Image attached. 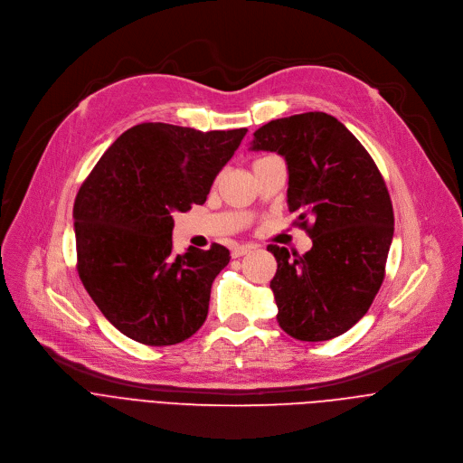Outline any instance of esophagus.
Returning <instances> with one entry per match:
<instances>
[{"label":"esophagus","instance_id":"1","mask_svg":"<svg viewBox=\"0 0 463 463\" xmlns=\"http://www.w3.org/2000/svg\"><path fill=\"white\" fill-rule=\"evenodd\" d=\"M254 247L252 245H232V249H231V254H232V258H240V256H245V254H249L250 250H252Z\"/></svg>","mask_w":463,"mask_h":463}]
</instances>
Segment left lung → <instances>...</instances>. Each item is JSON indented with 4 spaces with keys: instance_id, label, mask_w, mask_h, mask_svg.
I'll return each instance as SVG.
<instances>
[{
    "instance_id": "8db88e82",
    "label": "left lung",
    "mask_w": 463,
    "mask_h": 463,
    "mask_svg": "<svg viewBox=\"0 0 463 463\" xmlns=\"http://www.w3.org/2000/svg\"><path fill=\"white\" fill-rule=\"evenodd\" d=\"M249 150L277 152L288 165V209L313 247L277 258L271 289L277 320L298 341L343 335L372 306L393 238L386 184L368 152L335 117L309 111L263 124ZM312 227H307V222Z\"/></svg>"
}]
</instances>
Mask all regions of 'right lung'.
Returning a JSON list of instances; mask_svg holds the SVG:
<instances>
[{
    "mask_svg": "<svg viewBox=\"0 0 463 463\" xmlns=\"http://www.w3.org/2000/svg\"><path fill=\"white\" fill-rule=\"evenodd\" d=\"M245 134L247 128L137 124L106 150L80 186L73 209L79 275L126 337L170 346L203 326L213 282L231 254L218 243L174 254V213L207 202Z\"/></svg>",
    "mask_w": 463,
    "mask_h": 463,
    "instance_id": "obj_1",
    "label": "right lung"
}]
</instances>
